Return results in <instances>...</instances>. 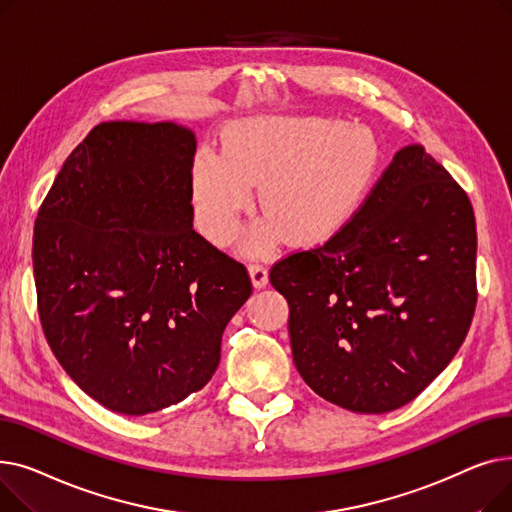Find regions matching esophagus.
<instances>
[{
	"label": "esophagus",
	"instance_id": "esophagus-1",
	"mask_svg": "<svg viewBox=\"0 0 512 512\" xmlns=\"http://www.w3.org/2000/svg\"><path fill=\"white\" fill-rule=\"evenodd\" d=\"M249 272H251V280L255 288H263L267 284V267L261 263H251L249 265Z\"/></svg>",
	"mask_w": 512,
	"mask_h": 512
}]
</instances>
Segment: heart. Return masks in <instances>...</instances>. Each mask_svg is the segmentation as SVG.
Masks as SVG:
<instances>
[{"label":"heart","instance_id":"obj_1","mask_svg":"<svg viewBox=\"0 0 512 512\" xmlns=\"http://www.w3.org/2000/svg\"><path fill=\"white\" fill-rule=\"evenodd\" d=\"M380 166L378 139L336 118H255L238 122L222 151L205 147L193 168L201 228L228 240L261 182L257 205L267 215L251 236L259 253L282 232L290 242H319L361 207Z\"/></svg>","mask_w":512,"mask_h":512}]
</instances>
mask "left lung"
<instances>
[{"mask_svg":"<svg viewBox=\"0 0 512 512\" xmlns=\"http://www.w3.org/2000/svg\"><path fill=\"white\" fill-rule=\"evenodd\" d=\"M475 257L467 193L421 145L402 147L351 222L272 267L305 384L353 413L407 405L469 332Z\"/></svg>","mask_w":512,"mask_h":512,"instance_id":"8db88e82","label":"left lung"}]
</instances>
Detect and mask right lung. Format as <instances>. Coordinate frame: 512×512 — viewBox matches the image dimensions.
<instances>
[{"instance_id": "1", "label": "right lung", "mask_w": 512, "mask_h": 512, "mask_svg": "<svg viewBox=\"0 0 512 512\" xmlns=\"http://www.w3.org/2000/svg\"><path fill=\"white\" fill-rule=\"evenodd\" d=\"M193 130L101 122L64 161L33 236L37 305L76 386L122 415L201 390L251 297L247 267L193 228Z\"/></svg>"}]
</instances>
